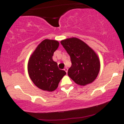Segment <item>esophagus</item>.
Segmentation results:
<instances>
[{
    "label": "esophagus",
    "instance_id": "34e87169",
    "mask_svg": "<svg viewBox=\"0 0 124 124\" xmlns=\"http://www.w3.org/2000/svg\"><path fill=\"white\" fill-rule=\"evenodd\" d=\"M64 70L65 71V72H66V73H68V68H65V69H64Z\"/></svg>",
    "mask_w": 124,
    "mask_h": 124
}]
</instances>
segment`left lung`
<instances>
[{
    "label": "left lung",
    "mask_w": 124,
    "mask_h": 124,
    "mask_svg": "<svg viewBox=\"0 0 124 124\" xmlns=\"http://www.w3.org/2000/svg\"><path fill=\"white\" fill-rule=\"evenodd\" d=\"M61 43L70 56L72 66L68 76L80 86L93 83L100 70V61L96 52L76 37L63 39Z\"/></svg>",
    "instance_id": "1"
}]
</instances>
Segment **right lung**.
Returning <instances> with one entry per match:
<instances>
[{"label":"right lung","instance_id":"obj_1","mask_svg":"<svg viewBox=\"0 0 124 124\" xmlns=\"http://www.w3.org/2000/svg\"><path fill=\"white\" fill-rule=\"evenodd\" d=\"M59 45L56 40L44 39L38 44L28 59V75L35 86L42 90H55L66 74L58 69L57 63L52 60L53 54Z\"/></svg>","mask_w":124,"mask_h":124}]
</instances>
